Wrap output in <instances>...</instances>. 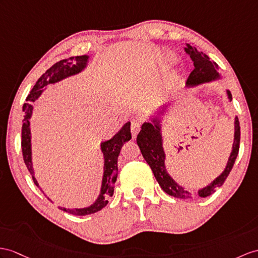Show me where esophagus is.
I'll list each match as a JSON object with an SVG mask.
<instances>
[{
    "instance_id": "esophagus-1",
    "label": "esophagus",
    "mask_w": 258,
    "mask_h": 258,
    "mask_svg": "<svg viewBox=\"0 0 258 258\" xmlns=\"http://www.w3.org/2000/svg\"><path fill=\"white\" fill-rule=\"evenodd\" d=\"M141 124H142V119H135V120L131 121V134H133L134 138H136L138 133L140 131Z\"/></svg>"
}]
</instances>
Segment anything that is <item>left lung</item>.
<instances>
[{"label":"left lung","mask_w":258,"mask_h":258,"mask_svg":"<svg viewBox=\"0 0 258 258\" xmlns=\"http://www.w3.org/2000/svg\"><path fill=\"white\" fill-rule=\"evenodd\" d=\"M185 51L189 54L191 61L194 62V70L190 72L189 77L187 79V86H194L198 85L200 83H205V82H209L211 80H215L219 77V74L216 70V63L210 61L209 56L205 54L204 52H199L198 50L187 45L185 48ZM228 95L230 100L232 99L231 93L228 92ZM153 123L146 122L142 124L141 131L137 137V143L139 146L141 153L143 155L144 160L147 161L150 165L151 169L154 174V176L160 184L161 188L164 190L169 196L176 197L179 199H192L194 194L185 190L184 188L178 186L175 181L169 177V175L165 171V155L164 151L162 148V137L160 134V124L159 121H154ZM240 139H241V129H240V122H238V118H235V134H234V143H233V150L230 155V159L228 162V165L225 167L224 172L220 175L216 180L199 190L198 195L200 197H207L210 196L211 194L216 191V188L221 187L223 183L229 176L230 172L233 168V165L236 160V156L238 153V149H240Z\"/></svg>","instance_id":"obj_1"}]
</instances>
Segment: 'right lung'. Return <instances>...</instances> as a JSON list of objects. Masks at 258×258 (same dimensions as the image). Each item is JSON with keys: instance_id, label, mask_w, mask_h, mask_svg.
I'll return each instance as SVG.
<instances>
[{"instance_id": "add662e5", "label": "right lung", "mask_w": 258, "mask_h": 258, "mask_svg": "<svg viewBox=\"0 0 258 258\" xmlns=\"http://www.w3.org/2000/svg\"><path fill=\"white\" fill-rule=\"evenodd\" d=\"M87 56L86 55H77L71 56L64 60H60L54 63L51 68L43 73L41 77L36 82L33 90L30 91L28 96L26 98V104L23 106L24 111V119H23V125H22V152H23V159L26 165L27 169L29 171L31 178H33L35 185L39 188L38 183L34 176V169L33 164H31V151H30V130H29V118L31 115V110H33V106L31 102H35V99L38 98L41 94V89L45 87L49 83H54L67 77H70L75 73H79L82 69L86 64ZM131 139V133H130V122L125 123L122 129L112 138L111 140H108L102 143V151L104 153L105 159V167H104V177H103V185H102V191L98 199L96 200L94 205H92L89 208L84 209H66L60 208L63 211L71 213L74 216H86L91 215V213H95L99 210H102L104 207L108 204V198L114 195V188L115 183L117 179L118 174V155L120 153L121 147L123 143L129 141ZM42 191V190H41ZM49 199V198H48ZM50 200V199H49ZM51 202V200H50Z\"/></svg>"}]
</instances>
